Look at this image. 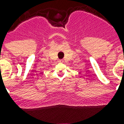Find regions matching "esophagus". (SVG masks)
I'll use <instances>...</instances> for the list:
<instances>
[{"mask_svg":"<svg viewBox=\"0 0 124 124\" xmlns=\"http://www.w3.org/2000/svg\"><path fill=\"white\" fill-rule=\"evenodd\" d=\"M59 62H63V60H59Z\"/></svg>","mask_w":124,"mask_h":124,"instance_id":"1","label":"esophagus"}]
</instances>
